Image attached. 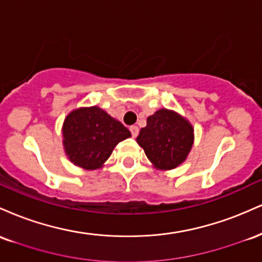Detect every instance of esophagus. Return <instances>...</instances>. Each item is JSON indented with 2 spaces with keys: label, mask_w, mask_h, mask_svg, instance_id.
<instances>
[{
  "label": "esophagus",
  "mask_w": 262,
  "mask_h": 262,
  "mask_svg": "<svg viewBox=\"0 0 262 262\" xmlns=\"http://www.w3.org/2000/svg\"><path fill=\"white\" fill-rule=\"evenodd\" d=\"M129 130H130L132 135H133V138H135L138 135V133H139V128L137 127V125H132L130 128H129Z\"/></svg>",
  "instance_id": "34e87169"
}]
</instances>
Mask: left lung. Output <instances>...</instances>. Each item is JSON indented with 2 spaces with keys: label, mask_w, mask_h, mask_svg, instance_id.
<instances>
[{
  "label": "left lung",
  "mask_w": 262,
  "mask_h": 262,
  "mask_svg": "<svg viewBox=\"0 0 262 262\" xmlns=\"http://www.w3.org/2000/svg\"><path fill=\"white\" fill-rule=\"evenodd\" d=\"M193 132L188 119L175 111L161 108L148 117L137 141L155 169L167 171L187 159L193 146Z\"/></svg>",
  "instance_id": "left-lung-1"
}]
</instances>
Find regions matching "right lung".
<instances>
[{
	"label": "right lung",
	"instance_id": "right-lung-1",
	"mask_svg": "<svg viewBox=\"0 0 262 262\" xmlns=\"http://www.w3.org/2000/svg\"><path fill=\"white\" fill-rule=\"evenodd\" d=\"M61 132L69 160L89 171L103 166L117 144L132 137L121 122L97 106L71 111L65 117Z\"/></svg>",
	"mask_w": 262,
	"mask_h": 262
}]
</instances>
